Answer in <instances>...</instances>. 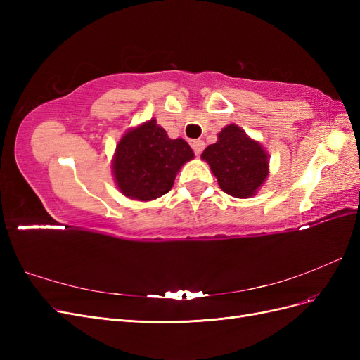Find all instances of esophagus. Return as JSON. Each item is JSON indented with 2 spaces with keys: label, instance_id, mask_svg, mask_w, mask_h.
I'll return each instance as SVG.
<instances>
[{
  "label": "esophagus",
  "instance_id": "esophagus-1",
  "mask_svg": "<svg viewBox=\"0 0 360 360\" xmlns=\"http://www.w3.org/2000/svg\"><path fill=\"white\" fill-rule=\"evenodd\" d=\"M191 146H192L193 153L197 155V156H200L201 151L204 150V141L202 139H195V141H192Z\"/></svg>",
  "mask_w": 360,
  "mask_h": 360
}]
</instances>
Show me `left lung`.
Segmentation results:
<instances>
[{"label":"left lung","instance_id":"obj_1","mask_svg":"<svg viewBox=\"0 0 360 360\" xmlns=\"http://www.w3.org/2000/svg\"><path fill=\"white\" fill-rule=\"evenodd\" d=\"M217 138L201 158L209 163L225 193L236 198L252 197L269 174L267 153L236 124L224 127Z\"/></svg>","mask_w":360,"mask_h":360}]
</instances>
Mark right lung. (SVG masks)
Here are the masks:
<instances>
[{
  "instance_id": "add662e5",
  "label": "right lung",
  "mask_w": 360,
  "mask_h": 360,
  "mask_svg": "<svg viewBox=\"0 0 360 360\" xmlns=\"http://www.w3.org/2000/svg\"><path fill=\"white\" fill-rule=\"evenodd\" d=\"M192 158L186 141L168 138L153 118L120 139L112 163L117 186L135 200L159 198L171 191L177 171Z\"/></svg>"
}]
</instances>
